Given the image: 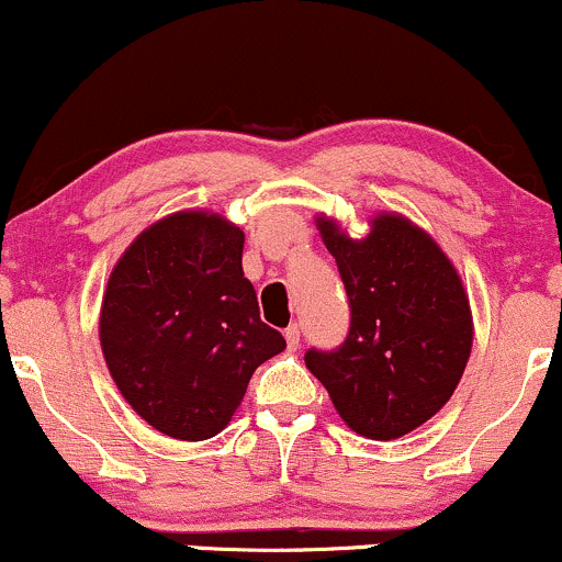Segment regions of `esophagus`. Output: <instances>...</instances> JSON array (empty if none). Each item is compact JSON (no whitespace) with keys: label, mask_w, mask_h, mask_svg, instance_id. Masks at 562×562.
I'll list each match as a JSON object with an SVG mask.
<instances>
[{"label":"esophagus","mask_w":562,"mask_h":562,"mask_svg":"<svg viewBox=\"0 0 562 562\" xmlns=\"http://www.w3.org/2000/svg\"><path fill=\"white\" fill-rule=\"evenodd\" d=\"M285 340H288V348H299V344H301V327L299 325H290L288 330H285Z\"/></svg>","instance_id":"esophagus-1"}]
</instances>
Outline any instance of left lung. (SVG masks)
Returning a JSON list of instances; mask_svg holds the SVG:
<instances>
[{
  "instance_id": "obj_1",
  "label": "left lung",
  "mask_w": 562,
  "mask_h": 562,
  "mask_svg": "<svg viewBox=\"0 0 562 562\" xmlns=\"http://www.w3.org/2000/svg\"><path fill=\"white\" fill-rule=\"evenodd\" d=\"M348 295L344 344L308 348L306 367L359 436L391 441L436 415L460 383L473 319L441 248L402 216H378L364 240L319 222Z\"/></svg>"
}]
</instances>
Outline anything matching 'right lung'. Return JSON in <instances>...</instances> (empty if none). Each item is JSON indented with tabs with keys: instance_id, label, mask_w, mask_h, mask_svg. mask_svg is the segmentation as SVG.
I'll return each mask as SVG.
<instances>
[{
	"instance_id": "1",
	"label": "right lung",
	"mask_w": 562,
	"mask_h": 562,
	"mask_svg": "<svg viewBox=\"0 0 562 562\" xmlns=\"http://www.w3.org/2000/svg\"><path fill=\"white\" fill-rule=\"evenodd\" d=\"M243 229L182 211L115 263L100 314L108 370L134 412L171 438L216 436L256 367L285 348L243 277Z\"/></svg>"
}]
</instances>
